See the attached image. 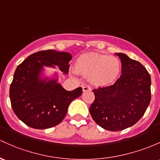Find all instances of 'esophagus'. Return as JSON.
Returning a JSON list of instances; mask_svg holds the SVG:
<instances>
[{"label":"esophagus","mask_w":160,"mask_h":160,"mask_svg":"<svg viewBox=\"0 0 160 160\" xmlns=\"http://www.w3.org/2000/svg\"><path fill=\"white\" fill-rule=\"evenodd\" d=\"M91 90H92V88H91V87L89 86V85H85V86L83 87V92H90Z\"/></svg>","instance_id":"34e87169"}]
</instances>
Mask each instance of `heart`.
<instances>
[{
  "label": "heart",
  "mask_w": 160,
  "mask_h": 160,
  "mask_svg": "<svg viewBox=\"0 0 160 160\" xmlns=\"http://www.w3.org/2000/svg\"><path fill=\"white\" fill-rule=\"evenodd\" d=\"M121 68L118 58L101 53L82 55L75 62L76 72L89 77L92 83L98 86L113 83L119 76Z\"/></svg>",
  "instance_id": "obj_1"
}]
</instances>
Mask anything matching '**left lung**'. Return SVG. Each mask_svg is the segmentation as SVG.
<instances>
[{"label": "left lung", "instance_id": "8db88e82", "mask_svg": "<svg viewBox=\"0 0 160 160\" xmlns=\"http://www.w3.org/2000/svg\"><path fill=\"white\" fill-rule=\"evenodd\" d=\"M121 78L112 85L94 89L89 108L92 118L105 130L118 131L134 125L143 116L151 99V78L140 62L123 53Z\"/></svg>", "mask_w": 160, "mask_h": 160}]
</instances>
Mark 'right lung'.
Returning <instances> with one entry per match:
<instances>
[{
    "label": "right lung",
    "instance_id": "add662e5",
    "mask_svg": "<svg viewBox=\"0 0 160 160\" xmlns=\"http://www.w3.org/2000/svg\"><path fill=\"white\" fill-rule=\"evenodd\" d=\"M72 56L53 49L30 55L17 67L10 87L13 112L27 126L47 129L56 126L66 117L68 105L82 94V88L66 91L56 78L41 77L43 66H57L68 74Z\"/></svg>",
    "mask_w": 160,
    "mask_h": 160
}]
</instances>
